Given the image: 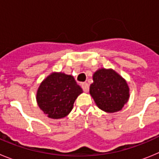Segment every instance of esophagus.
Returning <instances> with one entry per match:
<instances>
[{
  "label": "esophagus",
  "mask_w": 159,
  "mask_h": 159,
  "mask_svg": "<svg viewBox=\"0 0 159 159\" xmlns=\"http://www.w3.org/2000/svg\"><path fill=\"white\" fill-rule=\"evenodd\" d=\"M82 88L84 92H88V91H89V85L87 83H84V84H82Z\"/></svg>",
  "instance_id": "1"
}]
</instances>
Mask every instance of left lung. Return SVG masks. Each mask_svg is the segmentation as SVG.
<instances>
[{
  "instance_id": "8db88e82",
  "label": "left lung",
  "mask_w": 159,
  "mask_h": 159,
  "mask_svg": "<svg viewBox=\"0 0 159 159\" xmlns=\"http://www.w3.org/2000/svg\"><path fill=\"white\" fill-rule=\"evenodd\" d=\"M90 86L97 107L107 113L121 111L130 98V88L124 78L111 68H99L93 74Z\"/></svg>"
}]
</instances>
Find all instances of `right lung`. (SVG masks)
Returning a JSON list of instances; mask_svg holds the SVG:
<instances>
[{
  "instance_id": "1",
  "label": "right lung",
  "mask_w": 159,
  "mask_h": 159,
  "mask_svg": "<svg viewBox=\"0 0 159 159\" xmlns=\"http://www.w3.org/2000/svg\"><path fill=\"white\" fill-rule=\"evenodd\" d=\"M83 90L72 75L63 72L51 73L40 84L36 92L39 107L50 119H62L71 111Z\"/></svg>"
}]
</instances>
